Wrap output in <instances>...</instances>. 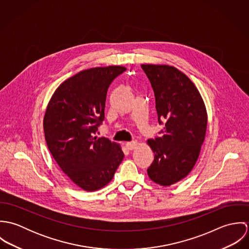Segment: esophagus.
<instances>
[{"instance_id": "obj_1", "label": "esophagus", "mask_w": 249, "mask_h": 249, "mask_svg": "<svg viewBox=\"0 0 249 249\" xmlns=\"http://www.w3.org/2000/svg\"><path fill=\"white\" fill-rule=\"evenodd\" d=\"M126 147L129 149V150H132V149H135L137 146H138V142L137 141H131V142H127L125 143Z\"/></svg>"}]
</instances>
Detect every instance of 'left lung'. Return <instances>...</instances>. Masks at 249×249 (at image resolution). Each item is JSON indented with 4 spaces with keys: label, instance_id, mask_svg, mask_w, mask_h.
I'll use <instances>...</instances> for the list:
<instances>
[{
    "label": "left lung",
    "instance_id": "obj_1",
    "mask_svg": "<svg viewBox=\"0 0 249 249\" xmlns=\"http://www.w3.org/2000/svg\"><path fill=\"white\" fill-rule=\"evenodd\" d=\"M155 96L161 136L147 140L154 159L147 169L153 182L171 186L195 167L204 142L208 117L202 97L194 82L176 67L142 64Z\"/></svg>",
    "mask_w": 249,
    "mask_h": 249
}]
</instances>
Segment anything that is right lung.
I'll list each match as a JSON object with an SVG mask.
<instances>
[{
  "mask_svg": "<svg viewBox=\"0 0 249 249\" xmlns=\"http://www.w3.org/2000/svg\"><path fill=\"white\" fill-rule=\"evenodd\" d=\"M125 70L108 66L75 73L56 88L45 112V139L53 157L87 192L107 186L124 156L119 143L95 134L105 119L108 87Z\"/></svg>",
  "mask_w": 249,
  "mask_h": 249,
  "instance_id": "1",
  "label": "right lung"
}]
</instances>
